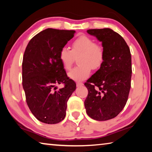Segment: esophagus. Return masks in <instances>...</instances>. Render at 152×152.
<instances>
[{
	"instance_id": "34e87169",
	"label": "esophagus",
	"mask_w": 152,
	"mask_h": 152,
	"mask_svg": "<svg viewBox=\"0 0 152 152\" xmlns=\"http://www.w3.org/2000/svg\"><path fill=\"white\" fill-rule=\"evenodd\" d=\"M76 86L79 87V86H83V83H82V82H76Z\"/></svg>"
}]
</instances>
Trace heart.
Returning a JSON list of instances; mask_svg holds the SVG:
<instances>
[{
  "label": "heart",
  "instance_id": "obj_1",
  "mask_svg": "<svg viewBox=\"0 0 152 152\" xmlns=\"http://www.w3.org/2000/svg\"><path fill=\"white\" fill-rule=\"evenodd\" d=\"M78 58V66L68 73V77L74 80H83L88 77L92 70L101 68L104 58V51L101 45L95 43L94 39L82 35L74 40L72 44V50L64 47L59 53V60L66 70L72 66L74 56Z\"/></svg>",
  "mask_w": 152,
  "mask_h": 152
}]
</instances>
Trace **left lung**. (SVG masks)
Masks as SVG:
<instances>
[{"mask_svg":"<svg viewBox=\"0 0 152 152\" xmlns=\"http://www.w3.org/2000/svg\"><path fill=\"white\" fill-rule=\"evenodd\" d=\"M87 33L102 42L104 58L101 68L84 83L88 91L84 107L92 119H111L127 101L132 73L130 50L121 36L109 28Z\"/></svg>","mask_w":152,"mask_h":152,"instance_id":"8db88e82","label":"left lung"}]
</instances>
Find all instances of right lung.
<instances>
[{
    "mask_svg": "<svg viewBox=\"0 0 152 152\" xmlns=\"http://www.w3.org/2000/svg\"><path fill=\"white\" fill-rule=\"evenodd\" d=\"M75 31L48 28L35 35L25 49L22 78L26 101L39 121L56 124L66 117L67 102L76 83L67 77L59 60L61 49L73 38ZM64 84L56 91V85Z\"/></svg>",
    "mask_w": 152,
    "mask_h": 152,
    "instance_id": "obj_1",
    "label": "right lung"
}]
</instances>
